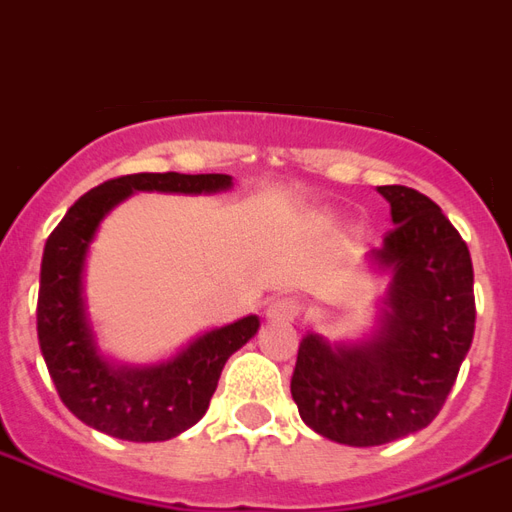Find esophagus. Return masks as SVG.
<instances>
[{
	"label": "esophagus",
	"instance_id": "obj_1",
	"mask_svg": "<svg viewBox=\"0 0 512 512\" xmlns=\"http://www.w3.org/2000/svg\"><path fill=\"white\" fill-rule=\"evenodd\" d=\"M266 317L271 323H293L301 317V301H295V298H274L266 309Z\"/></svg>",
	"mask_w": 512,
	"mask_h": 512
}]
</instances>
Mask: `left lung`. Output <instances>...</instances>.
<instances>
[{
  "label": "left lung",
  "instance_id": "left-lung-1",
  "mask_svg": "<svg viewBox=\"0 0 512 512\" xmlns=\"http://www.w3.org/2000/svg\"><path fill=\"white\" fill-rule=\"evenodd\" d=\"M393 230L372 249L391 271L377 333L361 344H328L306 333L290 393L317 434L372 448L426 429L437 418L475 336L472 257L418 189L380 187Z\"/></svg>",
  "mask_w": 512,
  "mask_h": 512
}]
</instances>
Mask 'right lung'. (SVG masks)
I'll return each mask as SVG.
<instances>
[{"label":"right lung","instance_id":"right-lung-1","mask_svg":"<svg viewBox=\"0 0 512 512\" xmlns=\"http://www.w3.org/2000/svg\"><path fill=\"white\" fill-rule=\"evenodd\" d=\"M225 173H132L89 189L45 241L37 295V339L59 399L86 426L130 442H162L195 426L217 391L227 358L260 328L249 314L206 331L170 361L113 366L94 344L83 304V263L102 217L132 192H219Z\"/></svg>","mask_w":512,"mask_h":512}]
</instances>
